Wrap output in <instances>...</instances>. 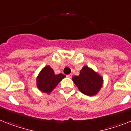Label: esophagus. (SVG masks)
<instances>
[{"label":"esophagus","mask_w":131,"mask_h":131,"mask_svg":"<svg viewBox=\"0 0 131 131\" xmlns=\"http://www.w3.org/2000/svg\"><path fill=\"white\" fill-rule=\"evenodd\" d=\"M67 77H68V78H71V77H72V74H70L67 75Z\"/></svg>","instance_id":"obj_1"}]
</instances>
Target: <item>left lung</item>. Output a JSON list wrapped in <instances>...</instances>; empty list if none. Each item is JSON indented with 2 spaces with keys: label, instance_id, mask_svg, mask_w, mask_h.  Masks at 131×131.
<instances>
[{
  "label": "left lung",
  "instance_id": "1",
  "mask_svg": "<svg viewBox=\"0 0 131 131\" xmlns=\"http://www.w3.org/2000/svg\"><path fill=\"white\" fill-rule=\"evenodd\" d=\"M72 81L82 94L95 95L100 92L103 84V77L88 66H84L78 76L72 78Z\"/></svg>",
  "mask_w": 131,
  "mask_h": 131
}]
</instances>
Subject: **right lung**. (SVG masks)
Returning a JSON list of instances; mask_svg holds the SVG:
<instances>
[{"label":"right lung","instance_id":"obj_1","mask_svg":"<svg viewBox=\"0 0 131 131\" xmlns=\"http://www.w3.org/2000/svg\"><path fill=\"white\" fill-rule=\"evenodd\" d=\"M66 76L62 74H55L54 70L49 65L41 69L36 78V85L41 92L49 94Z\"/></svg>","mask_w":131,"mask_h":131}]
</instances>
